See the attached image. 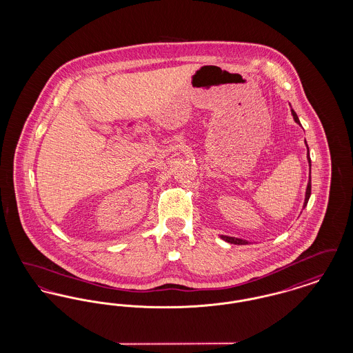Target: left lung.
Instances as JSON below:
<instances>
[{
	"label": "left lung",
	"instance_id": "8db88e82",
	"mask_svg": "<svg viewBox=\"0 0 353 353\" xmlns=\"http://www.w3.org/2000/svg\"><path fill=\"white\" fill-rule=\"evenodd\" d=\"M292 117H294V120H295L298 124L301 123V121H299V118H298V115L295 114V111H294V110H292ZM305 145H307V141H305ZM307 150H308V145H307ZM307 159H308V163H310V167H311L310 151H308V154H307ZM310 196H311V179H310L308 185H307V190H305V199H304V205H303V208H305L307 202H308V200H310ZM221 238H222L223 241H226V242H229V243H234V245H246V243H248V241H245V239H241V238H235V236L221 235Z\"/></svg>",
	"mask_w": 353,
	"mask_h": 353
}]
</instances>
